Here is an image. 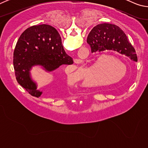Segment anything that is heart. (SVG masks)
Returning <instances> with one entry per match:
<instances>
[{
  "instance_id": "obj_1",
  "label": "heart",
  "mask_w": 148,
  "mask_h": 148,
  "mask_svg": "<svg viewBox=\"0 0 148 148\" xmlns=\"http://www.w3.org/2000/svg\"><path fill=\"white\" fill-rule=\"evenodd\" d=\"M121 65L124 67H117ZM110 66L113 67L111 70V73L114 79H110L106 74ZM87 70L92 73H96L99 76L97 85L104 86L110 84L114 82L120 81L123 79L127 75V69L125 65L120 62L116 57L110 56H104L99 57L96 61L92 62L91 66L87 67ZM68 78L74 83H76L79 81V77L75 72H70L68 74Z\"/></svg>"
}]
</instances>
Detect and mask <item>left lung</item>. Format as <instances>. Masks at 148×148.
I'll return each mask as SVG.
<instances>
[{
    "label": "left lung",
    "mask_w": 148,
    "mask_h": 148,
    "mask_svg": "<svg viewBox=\"0 0 148 148\" xmlns=\"http://www.w3.org/2000/svg\"><path fill=\"white\" fill-rule=\"evenodd\" d=\"M87 42L91 47L92 53L106 50L114 51L137 62L133 46L129 42L125 32L116 25L106 23L97 25L89 32Z\"/></svg>",
    "instance_id": "obj_1"
}]
</instances>
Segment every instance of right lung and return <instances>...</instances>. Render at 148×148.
<instances>
[{
  "label": "right lung",
  "mask_w": 148,
  "mask_h": 148,
  "mask_svg": "<svg viewBox=\"0 0 148 148\" xmlns=\"http://www.w3.org/2000/svg\"><path fill=\"white\" fill-rule=\"evenodd\" d=\"M65 52L57 30L46 24L27 29L18 39L14 53V67L19 84L32 96L39 97L43 92L37 89V83L31 71L39 66L45 72H53L62 64H73Z\"/></svg>",
  "instance_id": "1"
}]
</instances>
